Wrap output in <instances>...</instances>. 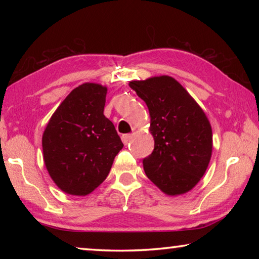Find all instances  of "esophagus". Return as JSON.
<instances>
[{"label":"esophagus","mask_w":259,"mask_h":259,"mask_svg":"<svg viewBox=\"0 0 259 259\" xmlns=\"http://www.w3.org/2000/svg\"><path fill=\"white\" fill-rule=\"evenodd\" d=\"M121 139H122V142H123L124 145H128L129 142L131 140V135H128V134H126V135H122Z\"/></svg>","instance_id":"1"}]
</instances>
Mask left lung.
Returning <instances> with one entry per match:
<instances>
[{
    "mask_svg": "<svg viewBox=\"0 0 259 259\" xmlns=\"http://www.w3.org/2000/svg\"><path fill=\"white\" fill-rule=\"evenodd\" d=\"M146 103L154 150L143 160L146 176L166 195L191 191L211 159L212 130L207 115L185 88L168 75L130 81Z\"/></svg>",
    "mask_w": 259,
    "mask_h": 259,
    "instance_id": "obj_1",
    "label": "left lung"
}]
</instances>
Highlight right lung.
<instances>
[{
  "label": "right lung",
  "instance_id": "obj_1",
  "mask_svg": "<svg viewBox=\"0 0 259 259\" xmlns=\"http://www.w3.org/2000/svg\"><path fill=\"white\" fill-rule=\"evenodd\" d=\"M107 88L83 83L52 114L42 136L48 172L61 191L84 196L108 176L123 144L104 115Z\"/></svg>",
  "mask_w": 259,
  "mask_h": 259
}]
</instances>
